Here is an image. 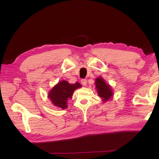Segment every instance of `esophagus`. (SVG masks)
Instances as JSON below:
<instances>
[{
  "instance_id": "obj_1",
  "label": "esophagus",
  "mask_w": 159,
  "mask_h": 159,
  "mask_svg": "<svg viewBox=\"0 0 159 159\" xmlns=\"http://www.w3.org/2000/svg\"><path fill=\"white\" fill-rule=\"evenodd\" d=\"M81 83L84 86H86L87 85V80L86 79H82L81 80Z\"/></svg>"
}]
</instances>
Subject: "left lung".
<instances>
[{"label":"left lung","mask_w":159,"mask_h":159,"mask_svg":"<svg viewBox=\"0 0 159 159\" xmlns=\"http://www.w3.org/2000/svg\"><path fill=\"white\" fill-rule=\"evenodd\" d=\"M95 84L97 93L100 97H101L102 101L106 102L108 101H110L114 93L111 86L106 83L101 77H98L95 79Z\"/></svg>","instance_id":"left-lung-1"}]
</instances>
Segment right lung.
I'll list each match as a JSON object with an SVG mask.
<instances>
[{
	"instance_id": "1",
	"label": "right lung",
	"mask_w": 159,
	"mask_h": 159,
	"mask_svg": "<svg viewBox=\"0 0 159 159\" xmlns=\"http://www.w3.org/2000/svg\"><path fill=\"white\" fill-rule=\"evenodd\" d=\"M81 87L79 82L70 84L68 81L61 80L50 89L48 97L53 106L64 110L68 107V101L72 98L74 91Z\"/></svg>"
}]
</instances>
